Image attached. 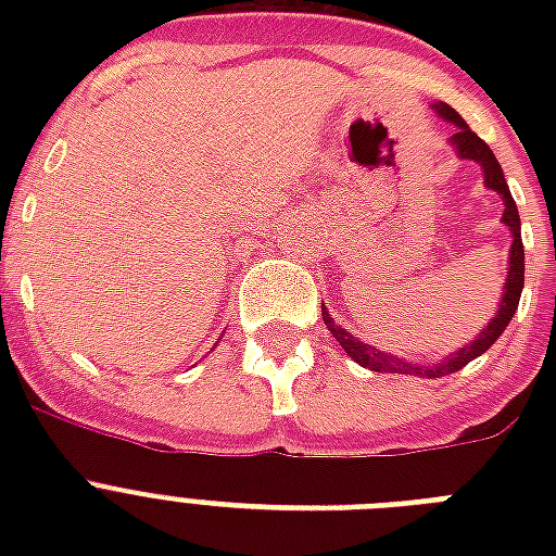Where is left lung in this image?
<instances>
[{"instance_id":"obj_1","label":"left lung","mask_w":556,"mask_h":556,"mask_svg":"<svg viewBox=\"0 0 556 556\" xmlns=\"http://www.w3.org/2000/svg\"><path fill=\"white\" fill-rule=\"evenodd\" d=\"M435 109H439V115L447 117L450 124L458 126L456 135L450 138V143L456 147L458 155H462V159L476 161V164H482L484 185L500 192L502 199H505L502 222H505V225L510 227V233H514V244H510V268H508V279H505V294H502V305H500V312H496V317L488 323V329H484L482 334L470 343V346L458 349L456 355L444 357L441 364H432V366L404 364L401 357H392L387 355V352H378V349L366 346V343L352 338L346 329H340L338 323L331 320L329 312H323L326 329L334 334V340H338L340 346L346 349V355L371 371H395V375H418V378H444V375H453V371H458L462 366L470 364L473 357L484 355V352L496 343V338L505 331V326H508L514 312H517L519 294H522V286H526V251H522V239H519V213H517V204H514V195H510L508 190V181H505V176H502L500 161H496L491 147H488V143H484L482 138H479V135H476L473 129L462 121L458 112H453L450 106H435Z\"/></svg>"}]
</instances>
